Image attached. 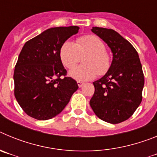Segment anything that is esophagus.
I'll return each mask as SVG.
<instances>
[{"instance_id": "1", "label": "esophagus", "mask_w": 157, "mask_h": 157, "mask_svg": "<svg viewBox=\"0 0 157 157\" xmlns=\"http://www.w3.org/2000/svg\"><path fill=\"white\" fill-rule=\"evenodd\" d=\"M77 84H78V87H82L83 85H84V82H82L78 81Z\"/></svg>"}]
</instances>
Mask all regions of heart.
<instances>
[{
  "label": "heart",
  "instance_id": "obj_1",
  "mask_svg": "<svg viewBox=\"0 0 157 157\" xmlns=\"http://www.w3.org/2000/svg\"><path fill=\"white\" fill-rule=\"evenodd\" d=\"M105 45L96 35L82 36L76 44L66 41L61 46L59 57L67 68L72 69L78 64L80 56L88 54L83 60L85 65L78 67L70 71V76L77 81H88L98 75H103L109 70L111 57L105 52Z\"/></svg>",
  "mask_w": 157,
  "mask_h": 157
}]
</instances>
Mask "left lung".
Listing matches in <instances>:
<instances>
[{
    "mask_svg": "<svg viewBox=\"0 0 157 157\" xmlns=\"http://www.w3.org/2000/svg\"><path fill=\"white\" fill-rule=\"evenodd\" d=\"M91 30L109 45L113 58L106 74L94 82L90 105L103 121L120 123L134 114L142 100L145 79L141 61L134 46L114 30L95 27Z\"/></svg>",
    "mask_w": 157,
    "mask_h": 157,
    "instance_id": "1",
    "label": "left lung"
}]
</instances>
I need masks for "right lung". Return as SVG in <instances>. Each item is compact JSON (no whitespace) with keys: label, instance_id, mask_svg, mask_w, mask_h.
Listing matches in <instances>:
<instances>
[{"label":"right lung","instance_id":"right-lung-1","mask_svg":"<svg viewBox=\"0 0 157 157\" xmlns=\"http://www.w3.org/2000/svg\"><path fill=\"white\" fill-rule=\"evenodd\" d=\"M78 30L77 26L52 27L23 45L14 71V94L30 117L38 120L55 117L78 88L75 80L66 77L59 57L63 43Z\"/></svg>","mask_w":157,"mask_h":157}]
</instances>
